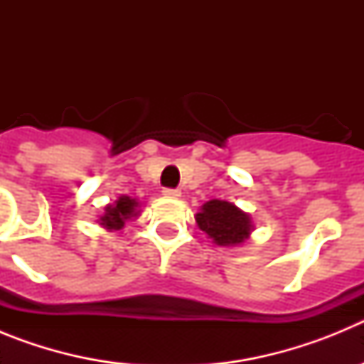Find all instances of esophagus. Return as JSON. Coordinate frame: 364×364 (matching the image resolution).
<instances>
[{
	"mask_svg": "<svg viewBox=\"0 0 364 364\" xmlns=\"http://www.w3.org/2000/svg\"><path fill=\"white\" fill-rule=\"evenodd\" d=\"M164 195L169 198H178L180 197V189H171V188H166L164 189Z\"/></svg>",
	"mask_w": 364,
	"mask_h": 364,
	"instance_id": "esophagus-1",
	"label": "esophagus"
}]
</instances>
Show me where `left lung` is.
I'll return each mask as SVG.
<instances>
[{
    "label": "left lung",
    "mask_w": 364,
    "mask_h": 364,
    "mask_svg": "<svg viewBox=\"0 0 364 364\" xmlns=\"http://www.w3.org/2000/svg\"><path fill=\"white\" fill-rule=\"evenodd\" d=\"M197 226L217 246H239L250 239L253 230L252 217L226 200L205 202L197 215Z\"/></svg>",
    "instance_id": "obj_1"
}]
</instances>
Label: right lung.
I'll return each mask as SVG.
<instances>
[{
    "instance_id": "1",
    "label": "right lung",
    "mask_w": 364,
    "mask_h": 364,
    "mask_svg": "<svg viewBox=\"0 0 364 364\" xmlns=\"http://www.w3.org/2000/svg\"><path fill=\"white\" fill-rule=\"evenodd\" d=\"M138 215L136 198H131L127 195H122L114 204L105 205V213L100 217V226L109 231H118L125 226V222L131 220Z\"/></svg>"
}]
</instances>
